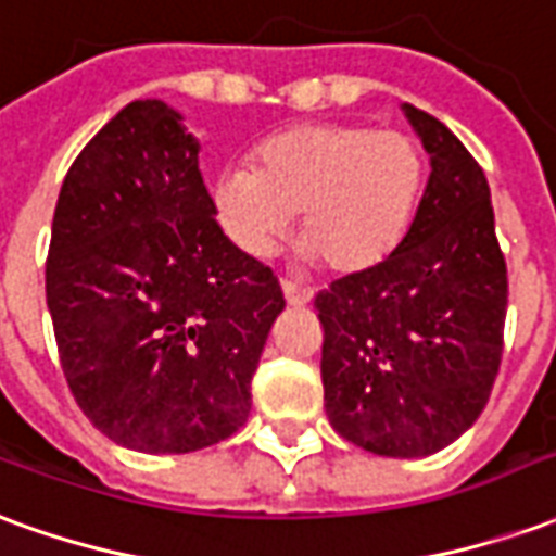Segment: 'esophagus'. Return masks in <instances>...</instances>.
<instances>
[{
	"instance_id": "esophagus-1",
	"label": "esophagus",
	"mask_w": 556,
	"mask_h": 556,
	"mask_svg": "<svg viewBox=\"0 0 556 556\" xmlns=\"http://www.w3.org/2000/svg\"><path fill=\"white\" fill-rule=\"evenodd\" d=\"M282 294H286L289 306H306L313 301V291L301 286V282H291V279H282Z\"/></svg>"
}]
</instances>
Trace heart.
I'll return each mask as SVG.
<instances>
[{"mask_svg": "<svg viewBox=\"0 0 556 556\" xmlns=\"http://www.w3.org/2000/svg\"><path fill=\"white\" fill-rule=\"evenodd\" d=\"M426 184V154L402 130L349 122L291 127L214 184L223 231L265 258L301 214V243L330 274L381 265L408 231Z\"/></svg>", "mask_w": 556, "mask_h": 556, "instance_id": "heart-1", "label": "heart"}]
</instances>
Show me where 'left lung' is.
<instances>
[{
    "label": "left lung",
    "mask_w": 556,
    "mask_h": 556,
    "mask_svg": "<svg viewBox=\"0 0 556 556\" xmlns=\"http://www.w3.org/2000/svg\"><path fill=\"white\" fill-rule=\"evenodd\" d=\"M402 110L431 157L417 217L381 265L318 291L315 313L330 426L369 453L417 458L485 408L509 282L479 163L434 115Z\"/></svg>",
    "instance_id": "left-lung-1"
}]
</instances>
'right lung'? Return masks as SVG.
Segmentation results:
<instances>
[{"label":"right lung","mask_w":556,"mask_h":556,"mask_svg":"<svg viewBox=\"0 0 556 556\" xmlns=\"http://www.w3.org/2000/svg\"><path fill=\"white\" fill-rule=\"evenodd\" d=\"M199 142L134 101L77 154L55 202L47 306L79 410L137 453H195L250 417L282 313L274 270L223 235Z\"/></svg>","instance_id":"obj_1"}]
</instances>
